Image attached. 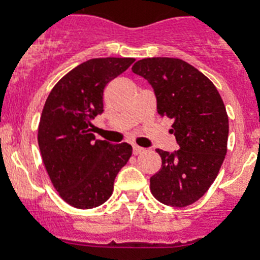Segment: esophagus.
Listing matches in <instances>:
<instances>
[{
    "label": "esophagus",
    "mask_w": 260,
    "mask_h": 260,
    "mask_svg": "<svg viewBox=\"0 0 260 260\" xmlns=\"http://www.w3.org/2000/svg\"><path fill=\"white\" fill-rule=\"evenodd\" d=\"M132 151H134V155H139V154H143L144 152V148H142V147L139 146H134V148H132Z\"/></svg>",
    "instance_id": "esophagus-1"
}]
</instances>
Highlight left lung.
Returning a JSON list of instances; mask_svg holds the SVG:
<instances>
[{"instance_id": "8db88e82", "label": "left lung", "mask_w": 260, "mask_h": 260, "mask_svg": "<svg viewBox=\"0 0 260 260\" xmlns=\"http://www.w3.org/2000/svg\"><path fill=\"white\" fill-rule=\"evenodd\" d=\"M132 71L148 81L160 116L173 118L179 150H156L162 167L150 179L151 193L165 205L183 208L204 196L226 155L228 114L213 83L185 60L147 58Z\"/></svg>"}]
</instances>
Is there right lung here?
<instances>
[{"label": "right lung", "instance_id": "obj_1", "mask_svg": "<svg viewBox=\"0 0 260 260\" xmlns=\"http://www.w3.org/2000/svg\"><path fill=\"white\" fill-rule=\"evenodd\" d=\"M134 62L97 58L81 63L55 85L44 104L38 131L43 163L59 196L74 208L102 205L132 155L128 143L95 140L91 120L104 112L106 85Z\"/></svg>", "mask_w": 260, "mask_h": 260}]
</instances>
